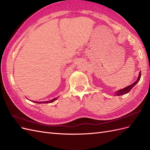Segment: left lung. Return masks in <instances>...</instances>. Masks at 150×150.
I'll return each mask as SVG.
<instances>
[{
	"label": "left lung",
	"mask_w": 150,
	"mask_h": 150,
	"mask_svg": "<svg viewBox=\"0 0 150 150\" xmlns=\"http://www.w3.org/2000/svg\"><path fill=\"white\" fill-rule=\"evenodd\" d=\"M141 76H142V75H141V72H139V76H138V79H137V81H136L134 83H133L132 84H131V85H129V86H127V87H126V88H123V89H120V90H119V91H117L116 93L117 96H121V95H123V94H126V93H129V92L130 91V90H131V89H132V88L134 87V86L138 83V81H139V79H140Z\"/></svg>",
	"instance_id": "obj_1"
}]
</instances>
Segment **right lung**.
Masks as SVG:
<instances>
[{"label":"right lung","mask_w":150,"mask_h":150,"mask_svg":"<svg viewBox=\"0 0 150 150\" xmlns=\"http://www.w3.org/2000/svg\"><path fill=\"white\" fill-rule=\"evenodd\" d=\"M57 99V98H54V99H52V100H51V101H43V102H38V101H34V103H52V102H54V101H56V99Z\"/></svg>","instance_id":"right-lung-1"}]
</instances>
